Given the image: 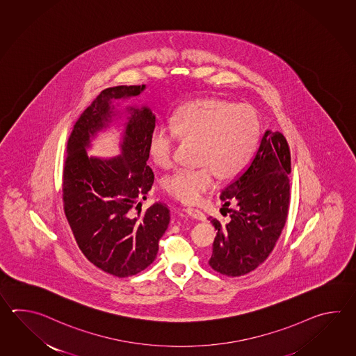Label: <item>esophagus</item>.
Masks as SVG:
<instances>
[{"instance_id":"obj_1","label":"esophagus","mask_w":356,"mask_h":356,"mask_svg":"<svg viewBox=\"0 0 356 356\" xmlns=\"http://www.w3.org/2000/svg\"><path fill=\"white\" fill-rule=\"evenodd\" d=\"M184 211L188 213L189 216H192V218H195L197 220H201V221H204L206 220V215H204V212L201 211L200 209H197V207H186L184 209Z\"/></svg>"}]
</instances>
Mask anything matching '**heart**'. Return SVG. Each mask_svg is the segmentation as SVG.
<instances>
[{"instance_id": "b5f03b06", "label": "heart", "mask_w": 356, "mask_h": 356, "mask_svg": "<svg viewBox=\"0 0 356 356\" xmlns=\"http://www.w3.org/2000/svg\"><path fill=\"white\" fill-rule=\"evenodd\" d=\"M261 123L248 106L222 99H197L181 106L169 124L158 123L149 137L154 163L167 168L173 163L178 137L198 141L197 163L201 167L179 169L169 175L164 187L181 202L195 204L221 179H233L248 167L257 150Z\"/></svg>"}]
</instances>
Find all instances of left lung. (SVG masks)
<instances>
[{"instance_id": "8db88e82", "label": "left lung", "mask_w": 356, "mask_h": 356, "mask_svg": "<svg viewBox=\"0 0 356 356\" xmlns=\"http://www.w3.org/2000/svg\"><path fill=\"white\" fill-rule=\"evenodd\" d=\"M290 172L286 138L267 129L250 167L221 192L229 222L210 218L218 230L209 259L215 271L243 276L270 256L288 218ZM230 204L234 209H228Z\"/></svg>"}]
</instances>
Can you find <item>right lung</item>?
I'll return each mask as SVG.
<instances>
[{
	"instance_id": "add662e5",
	"label": "right lung",
	"mask_w": 356,
	"mask_h": 356,
	"mask_svg": "<svg viewBox=\"0 0 356 356\" xmlns=\"http://www.w3.org/2000/svg\"><path fill=\"white\" fill-rule=\"evenodd\" d=\"M145 85H121L102 91L74 126L63 167V209L83 256L102 271L129 277L152 265L169 224V209L155 202L141 212L140 198L154 183L147 165L155 114L149 106H127L121 154L112 159L89 156L99 131L118 114L114 100L138 97Z\"/></svg>"
}]
</instances>
